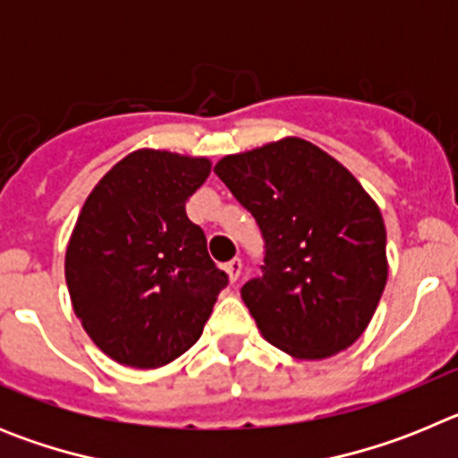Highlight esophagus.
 Wrapping results in <instances>:
<instances>
[{
    "instance_id": "34e87169",
    "label": "esophagus",
    "mask_w": 458,
    "mask_h": 458,
    "mask_svg": "<svg viewBox=\"0 0 458 458\" xmlns=\"http://www.w3.org/2000/svg\"><path fill=\"white\" fill-rule=\"evenodd\" d=\"M225 270H226V275H229V279H232V282H236L242 273V261L238 257L232 259L229 264H225Z\"/></svg>"
}]
</instances>
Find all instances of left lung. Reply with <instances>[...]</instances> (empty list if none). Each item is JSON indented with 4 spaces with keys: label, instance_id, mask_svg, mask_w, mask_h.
Masks as SVG:
<instances>
[{
    "label": "left lung",
    "instance_id": "left-lung-1",
    "mask_svg": "<svg viewBox=\"0 0 458 458\" xmlns=\"http://www.w3.org/2000/svg\"><path fill=\"white\" fill-rule=\"evenodd\" d=\"M216 174L264 233V275L241 289L259 333L298 360L349 349L387 282L376 201L342 163L301 137L225 156Z\"/></svg>",
    "mask_w": 458,
    "mask_h": 458
}]
</instances>
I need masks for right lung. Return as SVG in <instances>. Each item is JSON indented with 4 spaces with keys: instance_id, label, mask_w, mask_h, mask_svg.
<instances>
[{
    "instance_id": "add662e5",
    "label": "right lung",
    "mask_w": 458,
    "mask_h": 458,
    "mask_svg": "<svg viewBox=\"0 0 458 458\" xmlns=\"http://www.w3.org/2000/svg\"><path fill=\"white\" fill-rule=\"evenodd\" d=\"M210 174L208 157L137 148L96 183L66 248L75 317L105 355L157 369L204 333L226 275L185 201Z\"/></svg>"
}]
</instances>
